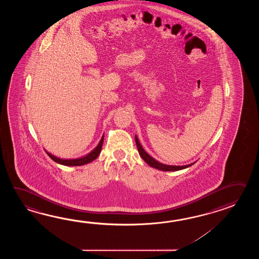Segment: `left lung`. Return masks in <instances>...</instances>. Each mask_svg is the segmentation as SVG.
Returning <instances> with one entry per match:
<instances>
[{"label": "left lung", "mask_w": 259, "mask_h": 259, "mask_svg": "<svg viewBox=\"0 0 259 259\" xmlns=\"http://www.w3.org/2000/svg\"><path fill=\"white\" fill-rule=\"evenodd\" d=\"M135 142H136L138 151H139V154L141 155V157H142L150 166H152V167H154V168H156V169H159V170L162 171L182 170V169H184V168H187V167L191 166V165H193V164L195 163V162H194V163H192V164H189V165H169L162 164V163H160L158 161H156L154 158H153L151 155H149V154L144 151V149L143 148L142 144L140 143L139 140H138L137 135H135Z\"/></svg>", "instance_id": "left-lung-1"}]
</instances>
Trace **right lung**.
<instances>
[{
	"label": "right lung",
	"mask_w": 259,
	"mask_h": 259,
	"mask_svg": "<svg viewBox=\"0 0 259 259\" xmlns=\"http://www.w3.org/2000/svg\"><path fill=\"white\" fill-rule=\"evenodd\" d=\"M103 143H104V135H103V137L101 139L100 143H98V145L91 153L86 154L85 156L79 157V158H75V159H63V158H59V157L55 156L54 154H50L49 152H47V151H46V154H48L50 157L54 160L55 162L60 164V165H68V166L86 165V164L93 162L94 159H96L98 157V155L101 153V150H102Z\"/></svg>",
	"instance_id": "1"
}]
</instances>
